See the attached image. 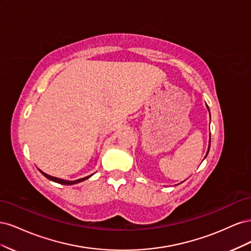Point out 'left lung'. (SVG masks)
Here are the masks:
<instances>
[{"mask_svg": "<svg viewBox=\"0 0 251 251\" xmlns=\"http://www.w3.org/2000/svg\"><path fill=\"white\" fill-rule=\"evenodd\" d=\"M207 109H208V107H207ZM209 110V109H208ZM209 147H210V140H209ZM209 147H208V150H207V153H206V156H207V154H208V151H209ZM205 156V157H206Z\"/></svg>", "mask_w": 251, "mask_h": 251, "instance_id": "left-lung-1", "label": "left lung"}]
</instances>
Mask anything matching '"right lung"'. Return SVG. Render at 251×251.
I'll list each match as a JSON object with an SVG mask.
<instances>
[{
  "label": "right lung",
  "mask_w": 251,
  "mask_h": 251,
  "mask_svg": "<svg viewBox=\"0 0 251 251\" xmlns=\"http://www.w3.org/2000/svg\"><path fill=\"white\" fill-rule=\"evenodd\" d=\"M40 172L44 175L45 177L46 178H48L49 180H52V181H54V182H57V183H59V184H65V185H71V184H75V183H78V182H81V181H83V180H86V179H88V178H90L91 176H88V177H85V178H81V179H78V180H74V181H67V180H63V179H59V178H55V177H52V176H50V175H47L46 173H44V172H42L41 170H40Z\"/></svg>",
  "instance_id": "1"
}]
</instances>
